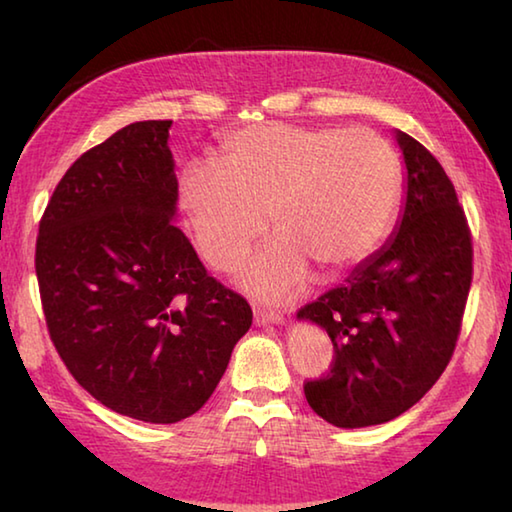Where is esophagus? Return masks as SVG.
I'll list each match as a JSON object with an SVG mask.
<instances>
[{"label":"esophagus","mask_w":512,"mask_h":512,"mask_svg":"<svg viewBox=\"0 0 512 512\" xmlns=\"http://www.w3.org/2000/svg\"><path fill=\"white\" fill-rule=\"evenodd\" d=\"M284 318L277 311H266V309H255V325H282Z\"/></svg>","instance_id":"34e87169"}]
</instances>
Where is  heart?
I'll list each match as a JSON object with an SVG mask.
<instances>
[{"label":"heart","mask_w":512,"mask_h":512,"mask_svg":"<svg viewBox=\"0 0 512 512\" xmlns=\"http://www.w3.org/2000/svg\"><path fill=\"white\" fill-rule=\"evenodd\" d=\"M402 196V164L366 128L255 124L223 137L214 162H189L178 205L198 250L232 271L266 228L277 235L250 259L241 284L264 302L307 287L314 262L327 273L366 259L386 237Z\"/></svg>","instance_id":"1"}]
</instances>
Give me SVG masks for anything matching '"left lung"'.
I'll use <instances>...</instances> for the list:
<instances>
[{"label": "left lung", "instance_id": "1", "mask_svg": "<svg viewBox=\"0 0 512 512\" xmlns=\"http://www.w3.org/2000/svg\"><path fill=\"white\" fill-rule=\"evenodd\" d=\"M406 167L397 230L348 280L298 311L334 343V366L305 384L311 409L359 429L409 411L456 348L472 284V239L440 162L395 131Z\"/></svg>", "mask_w": 512, "mask_h": 512}]
</instances>
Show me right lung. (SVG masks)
I'll return each instance as SVG.
<instances>
[{
    "label": "right lung",
    "mask_w": 512,
    "mask_h": 512,
    "mask_svg": "<svg viewBox=\"0 0 512 512\" xmlns=\"http://www.w3.org/2000/svg\"><path fill=\"white\" fill-rule=\"evenodd\" d=\"M167 119L135 121L83 153L40 221L36 273L49 336L94 400L171 424L210 400L253 325L173 225Z\"/></svg>",
    "instance_id": "1"
}]
</instances>
